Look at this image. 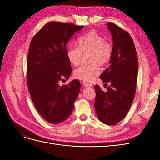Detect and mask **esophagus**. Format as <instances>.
Segmentation results:
<instances>
[{"instance_id":"1","label":"esophagus","mask_w":160,"mask_h":160,"mask_svg":"<svg viewBox=\"0 0 160 160\" xmlns=\"http://www.w3.org/2000/svg\"><path fill=\"white\" fill-rule=\"evenodd\" d=\"M83 85L85 87V88H91V85L89 84H88V83H85V82H83Z\"/></svg>"}]
</instances>
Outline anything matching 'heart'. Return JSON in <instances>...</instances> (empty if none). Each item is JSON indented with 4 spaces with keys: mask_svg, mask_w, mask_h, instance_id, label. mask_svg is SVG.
I'll return each instance as SVG.
<instances>
[{
    "mask_svg": "<svg viewBox=\"0 0 160 160\" xmlns=\"http://www.w3.org/2000/svg\"><path fill=\"white\" fill-rule=\"evenodd\" d=\"M79 47L71 45L67 51V57L70 63L77 65L81 62L83 54L88 55L89 64H83L77 67L73 72L75 78L90 82L93 77L99 74V65L108 63L113 55V46L105 40L103 36L95 32H89L77 38Z\"/></svg>",
    "mask_w": 160,
    "mask_h": 160,
    "instance_id": "1",
    "label": "heart"
}]
</instances>
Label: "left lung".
<instances>
[{
  "mask_svg": "<svg viewBox=\"0 0 160 160\" xmlns=\"http://www.w3.org/2000/svg\"><path fill=\"white\" fill-rule=\"evenodd\" d=\"M107 26L113 37V55L110 65L99 77L108 91L95 85V109L101 122L115 125L126 116L136 89L138 60L136 49L129 34L112 22ZM106 86V87H107Z\"/></svg>",
  "mask_w": 160,
  "mask_h": 160,
  "instance_id": "obj_1",
  "label": "left lung"
}]
</instances>
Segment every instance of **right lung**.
<instances>
[{
  "instance_id": "add662e5",
  "label": "right lung",
  "mask_w": 160,
  "mask_h": 160,
  "mask_svg": "<svg viewBox=\"0 0 160 160\" xmlns=\"http://www.w3.org/2000/svg\"><path fill=\"white\" fill-rule=\"evenodd\" d=\"M83 26L72 23L49 22L33 37L27 61V82L32 103L47 122L60 123L68 118L78 97L81 84L68 79L72 68L67 57V44Z\"/></svg>"
}]
</instances>
